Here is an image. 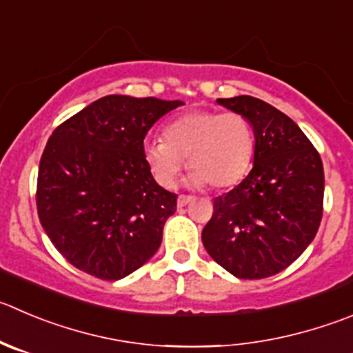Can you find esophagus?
Here are the masks:
<instances>
[{"label":"esophagus","mask_w":353,"mask_h":353,"mask_svg":"<svg viewBox=\"0 0 353 353\" xmlns=\"http://www.w3.org/2000/svg\"><path fill=\"white\" fill-rule=\"evenodd\" d=\"M192 199H194L192 196H179V206L180 208L187 206V204H189Z\"/></svg>","instance_id":"34e87169"}]
</instances>
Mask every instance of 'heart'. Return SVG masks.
<instances>
[{
    "label": "heart",
    "mask_w": 353,
    "mask_h": 353,
    "mask_svg": "<svg viewBox=\"0 0 353 353\" xmlns=\"http://www.w3.org/2000/svg\"><path fill=\"white\" fill-rule=\"evenodd\" d=\"M143 159L161 187L176 183L189 156V182L229 189L250 171L254 157V132L239 112L190 110L174 117L164 128V139H149L142 147Z\"/></svg>",
    "instance_id": "1"
}]
</instances>
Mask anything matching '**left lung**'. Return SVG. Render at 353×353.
<instances>
[{
    "instance_id": "1",
    "label": "left lung",
    "mask_w": 353,
    "mask_h": 353,
    "mask_svg": "<svg viewBox=\"0 0 353 353\" xmlns=\"http://www.w3.org/2000/svg\"><path fill=\"white\" fill-rule=\"evenodd\" d=\"M250 119L254 157L250 174L213 199L203 244L239 279H265L290 267L314 241L322 218L324 168L291 117L250 95L218 99Z\"/></svg>"
}]
</instances>
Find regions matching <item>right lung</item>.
I'll list each match as a JSON object with an SVG mask.
<instances>
[{"instance_id": "right-lung-1", "label": "right lung", "mask_w": 353, "mask_h": 353, "mask_svg": "<svg viewBox=\"0 0 353 353\" xmlns=\"http://www.w3.org/2000/svg\"><path fill=\"white\" fill-rule=\"evenodd\" d=\"M180 100L107 95L63 121L38 171L36 204L46 236L79 270L123 279L154 256L176 194L143 159L147 132Z\"/></svg>"}]
</instances>
